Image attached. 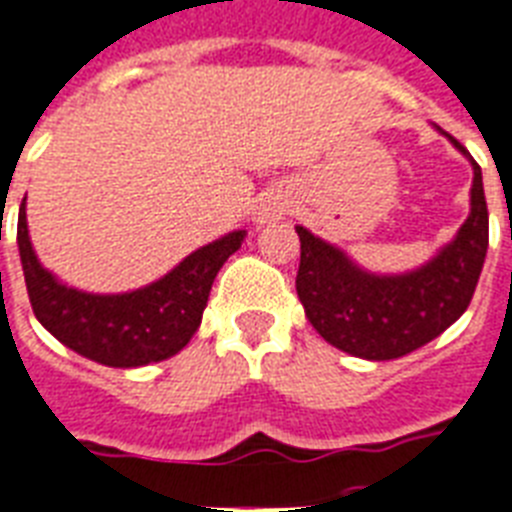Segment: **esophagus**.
<instances>
[{"label": "esophagus", "mask_w": 512, "mask_h": 512, "mask_svg": "<svg viewBox=\"0 0 512 512\" xmlns=\"http://www.w3.org/2000/svg\"><path fill=\"white\" fill-rule=\"evenodd\" d=\"M289 207H292V199H289L287 191H265L257 201L255 220L260 225L276 223L284 215H289Z\"/></svg>", "instance_id": "34e87169"}]
</instances>
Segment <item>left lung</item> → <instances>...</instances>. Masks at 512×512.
<instances>
[{"label":"left lung","mask_w":512,"mask_h":512,"mask_svg":"<svg viewBox=\"0 0 512 512\" xmlns=\"http://www.w3.org/2000/svg\"><path fill=\"white\" fill-rule=\"evenodd\" d=\"M446 138L473 167L470 215L454 239L420 268L366 271L345 249L295 225L300 236L297 297L313 329L350 356L369 361L406 356L452 327L473 300L489 249L484 180L473 156L452 135Z\"/></svg>","instance_id":"8db88e82"}]
</instances>
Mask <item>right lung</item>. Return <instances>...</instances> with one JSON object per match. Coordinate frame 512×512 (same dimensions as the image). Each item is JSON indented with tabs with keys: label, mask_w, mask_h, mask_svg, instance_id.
I'll return each mask as SVG.
<instances>
[{
	"label": "right lung",
	"mask_w": 512,
	"mask_h": 512,
	"mask_svg": "<svg viewBox=\"0 0 512 512\" xmlns=\"http://www.w3.org/2000/svg\"><path fill=\"white\" fill-rule=\"evenodd\" d=\"M244 236L247 231H231L209 241L146 287L98 295L68 287L47 271L28 236L26 199L18 215L20 265L39 324L79 356L116 369L156 364L191 342L207 308L212 281Z\"/></svg>",
	"instance_id": "add662e5"
}]
</instances>
